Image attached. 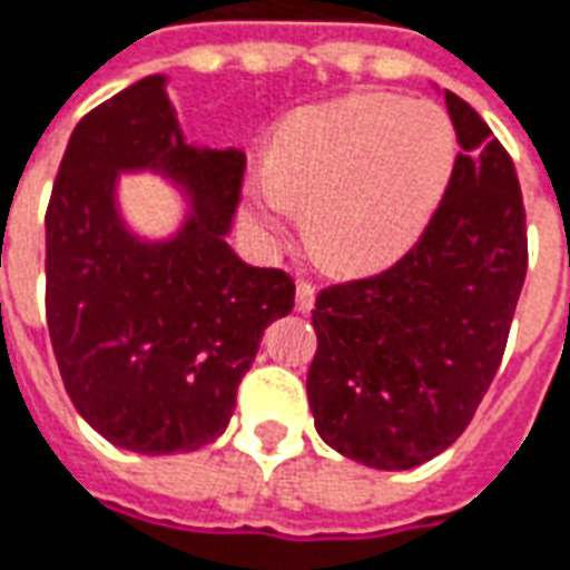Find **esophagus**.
<instances>
[{
    "mask_svg": "<svg viewBox=\"0 0 570 570\" xmlns=\"http://www.w3.org/2000/svg\"><path fill=\"white\" fill-rule=\"evenodd\" d=\"M316 304V288L309 285V282H297V292H294V307L301 309V313H309Z\"/></svg>",
    "mask_w": 570,
    "mask_h": 570,
    "instance_id": "1",
    "label": "esophagus"
}]
</instances>
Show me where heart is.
<instances>
[{"label": "heart", "mask_w": 570, "mask_h": 570, "mask_svg": "<svg viewBox=\"0 0 570 570\" xmlns=\"http://www.w3.org/2000/svg\"><path fill=\"white\" fill-rule=\"evenodd\" d=\"M456 164V129L434 101L353 92L294 114L247 186L245 217L263 238L307 210L309 242L341 269H375L410 250Z\"/></svg>", "instance_id": "1"}]
</instances>
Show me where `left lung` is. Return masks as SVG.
Wrapping results in <instances>:
<instances>
[{
	"label": "left lung",
	"mask_w": 570,
	"mask_h": 570,
	"mask_svg": "<svg viewBox=\"0 0 570 570\" xmlns=\"http://www.w3.org/2000/svg\"><path fill=\"white\" fill-rule=\"evenodd\" d=\"M443 98L462 155L422 238L379 276L320 292L313 309L316 431L379 472L415 469L469 428L528 273L515 164L469 101Z\"/></svg>",
	"instance_id": "1"
}]
</instances>
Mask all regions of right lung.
I'll use <instances>...</instances> for the list:
<instances>
[{
	"mask_svg": "<svg viewBox=\"0 0 570 570\" xmlns=\"http://www.w3.org/2000/svg\"><path fill=\"white\" fill-rule=\"evenodd\" d=\"M120 171L180 188L176 234L128 226ZM242 176L245 151L186 142L164 73L70 132L46 214V323L73 406L120 450L167 456L217 441L263 328L292 313V276L229 247Z\"/></svg>",
	"mask_w": 570,
	"mask_h": 570,
	"instance_id": "add662e5",
	"label": "right lung"
}]
</instances>
